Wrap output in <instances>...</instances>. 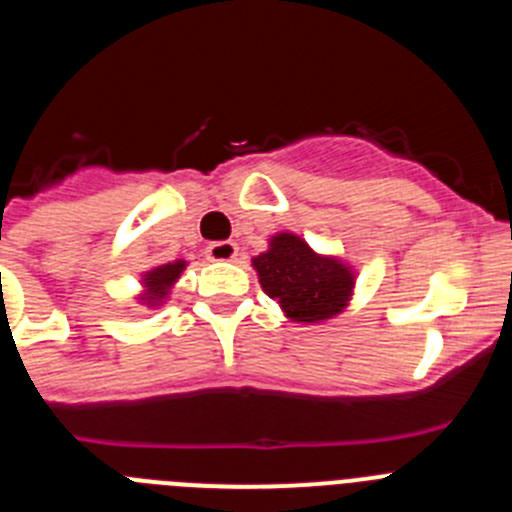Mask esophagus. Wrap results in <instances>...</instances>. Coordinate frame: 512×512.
Returning <instances> with one entry per match:
<instances>
[{
	"mask_svg": "<svg viewBox=\"0 0 512 512\" xmlns=\"http://www.w3.org/2000/svg\"><path fill=\"white\" fill-rule=\"evenodd\" d=\"M205 253L210 261H233L235 256H238V246H235L233 241H217L210 243V246L205 248Z\"/></svg>",
	"mask_w": 512,
	"mask_h": 512,
	"instance_id": "esophagus-1",
	"label": "esophagus"
}]
</instances>
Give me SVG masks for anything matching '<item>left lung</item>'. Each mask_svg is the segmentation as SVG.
<instances>
[{
  "instance_id": "obj_1",
  "label": "left lung",
  "mask_w": 512,
  "mask_h": 512,
  "mask_svg": "<svg viewBox=\"0 0 512 512\" xmlns=\"http://www.w3.org/2000/svg\"><path fill=\"white\" fill-rule=\"evenodd\" d=\"M253 269L261 289L295 323H323L343 312L356 284L351 266L312 251L295 233L274 235L269 251L253 259Z\"/></svg>"
}]
</instances>
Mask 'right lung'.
<instances>
[{
    "label": "right lung",
    "mask_w": 512,
    "mask_h": 512,
    "mask_svg": "<svg viewBox=\"0 0 512 512\" xmlns=\"http://www.w3.org/2000/svg\"><path fill=\"white\" fill-rule=\"evenodd\" d=\"M184 266H187V261H171V264H161L156 266V269L146 271L143 274V279H140V284H143V295L138 297L140 302L146 307H158L164 305V300L169 297L171 287L176 284V279L182 277Z\"/></svg>",
    "instance_id": "right-lung-1"
}]
</instances>
